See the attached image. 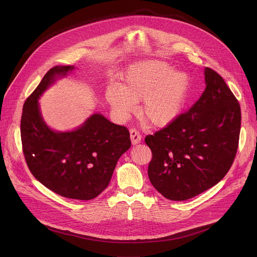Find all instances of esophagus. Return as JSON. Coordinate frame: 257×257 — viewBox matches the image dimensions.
<instances>
[{
    "instance_id": "esophagus-1",
    "label": "esophagus",
    "mask_w": 257,
    "mask_h": 257,
    "mask_svg": "<svg viewBox=\"0 0 257 257\" xmlns=\"http://www.w3.org/2000/svg\"><path fill=\"white\" fill-rule=\"evenodd\" d=\"M130 138H131V142H132L133 145L138 144L141 141V135L135 129H131L130 130Z\"/></svg>"
}]
</instances>
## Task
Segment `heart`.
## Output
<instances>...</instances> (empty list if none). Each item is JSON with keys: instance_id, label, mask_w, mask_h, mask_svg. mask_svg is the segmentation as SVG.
I'll return each mask as SVG.
<instances>
[{"instance_id": "b5f03b06", "label": "heart", "mask_w": 257, "mask_h": 257, "mask_svg": "<svg viewBox=\"0 0 257 257\" xmlns=\"http://www.w3.org/2000/svg\"><path fill=\"white\" fill-rule=\"evenodd\" d=\"M163 61H146L132 66L123 76L120 86L109 85L105 99L119 119L134 112L136 102L142 100L140 114L155 127L174 122L184 107L189 80L182 72Z\"/></svg>"}]
</instances>
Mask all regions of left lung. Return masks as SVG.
I'll use <instances>...</instances> for the list:
<instances>
[{
  "instance_id": "1",
  "label": "left lung",
  "mask_w": 257,
  "mask_h": 257,
  "mask_svg": "<svg viewBox=\"0 0 257 257\" xmlns=\"http://www.w3.org/2000/svg\"><path fill=\"white\" fill-rule=\"evenodd\" d=\"M200 98L164 129L145 137L149 177L166 198L182 201L211 188L229 172L238 150L240 104L223 77L204 69Z\"/></svg>"
}]
</instances>
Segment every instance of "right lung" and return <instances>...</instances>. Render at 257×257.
I'll list each match as a JSON object with an SVG mask.
<instances>
[{
  "label": "right lung",
  "mask_w": 257,
  "mask_h": 257,
  "mask_svg": "<svg viewBox=\"0 0 257 257\" xmlns=\"http://www.w3.org/2000/svg\"><path fill=\"white\" fill-rule=\"evenodd\" d=\"M74 66H56L28 96L21 117V141L26 164L36 180L55 193L90 200L108 185L120 157L130 146L125 126L93 114L74 131L58 132L44 121L39 98Z\"/></svg>",
  "instance_id": "add662e5"
}]
</instances>
